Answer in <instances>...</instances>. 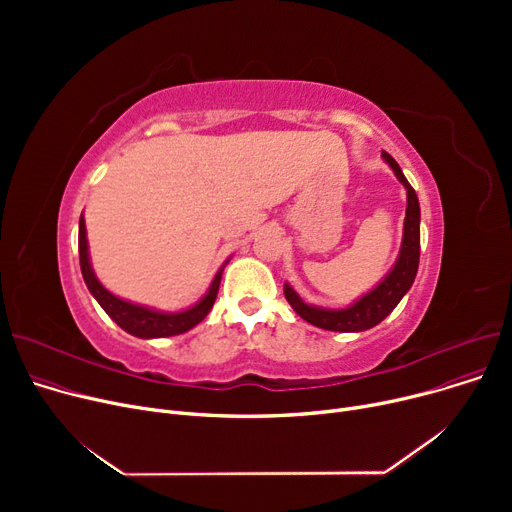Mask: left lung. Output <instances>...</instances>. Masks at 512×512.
Wrapping results in <instances>:
<instances>
[{"label": "left lung", "mask_w": 512, "mask_h": 512, "mask_svg": "<svg viewBox=\"0 0 512 512\" xmlns=\"http://www.w3.org/2000/svg\"><path fill=\"white\" fill-rule=\"evenodd\" d=\"M382 157L386 164L392 168L394 176L407 188V215H405V228H402V245L396 263L392 270L386 274V278L363 294L353 305L346 309H324L307 305L294 288L286 282L284 284V297L290 303V307L297 311L311 326H317L321 330L332 332H363L373 326H378L382 319H386L394 307L405 297L409 288L415 282L417 267H419V222H421V209L415 188L409 184V180L402 174L400 166L394 161V157L386 151H382Z\"/></svg>", "instance_id": "left-lung-1"}]
</instances>
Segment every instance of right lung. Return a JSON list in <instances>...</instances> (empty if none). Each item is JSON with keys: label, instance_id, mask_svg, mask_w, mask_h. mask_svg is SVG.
Wrapping results in <instances>:
<instances>
[{"label": "right lung", "instance_id": "obj_1", "mask_svg": "<svg viewBox=\"0 0 512 512\" xmlns=\"http://www.w3.org/2000/svg\"><path fill=\"white\" fill-rule=\"evenodd\" d=\"M78 255H80V272H83L85 284L89 292L95 297V301L103 307V311L110 315L116 324L137 338H166V336H176L184 334L191 328L205 319V315L211 311L215 297H218L220 282H222V272L226 263L220 267L218 274H215L209 290L205 292V297L195 303L193 307H188L178 313H166V311H157L145 305H137L124 301L116 294L107 290L95 276L91 257H89V242H87V228H85V218L80 215L78 222Z\"/></svg>", "mask_w": 512, "mask_h": 512}]
</instances>
